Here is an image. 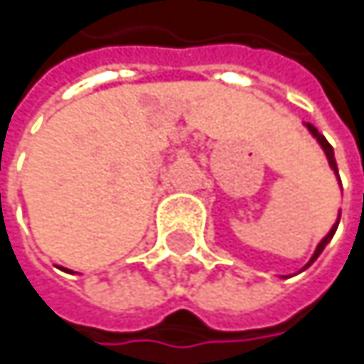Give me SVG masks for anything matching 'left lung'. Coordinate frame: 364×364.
<instances>
[{"label":"left lung","mask_w":364,"mask_h":364,"mask_svg":"<svg viewBox=\"0 0 364 364\" xmlns=\"http://www.w3.org/2000/svg\"><path fill=\"white\" fill-rule=\"evenodd\" d=\"M304 126H306V128L310 130V134H312V136H314V139L318 141V145L323 147V151H325V156H327V160H328V166H331V171L335 173V177H337V181H339V171H337V162H335V154H333V147L328 145L327 139H325V136H323V134H321V132H318V130H316V128L312 126V124H304ZM339 185H341V181H339ZM339 217H341V213L337 215V221L333 223V228L328 230L327 236H325V238H323V240L318 242V247H316L314 255L310 257V261H308V263H306V265H304V267H301L299 272L308 269V267H310V265H312V263H314V261H316V259L321 257V253L325 251V247H327L328 242H331V238H333V236H335V232H337V225H339ZM280 278H289V276H280Z\"/></svg>","instance_id":"obj_1"}]
</instances>
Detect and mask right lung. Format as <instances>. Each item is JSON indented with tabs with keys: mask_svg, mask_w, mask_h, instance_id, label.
<instances>
[{
	"mask_svg": "<svg viewBox=\"0 0 364 364\" xmlns=\"http://www.w3.org/2000/svg\"><path fill=\"white\" fill-rule=\"evenodd\" d=\"M63 272H71V269H67V267H65V269H63Z\"/></svg>",
	"mask_w": 364,
	"mask_h": 364,
	"instance_id": "obj_1",
	"label": "right lung"
}]
</instances>
